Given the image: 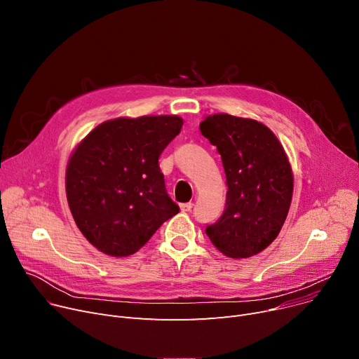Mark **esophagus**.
Wrapping results in <instances>:
<instances>
[{
	"label": "esophagus",
	"instance_id": "obj_1",
	"mask_svg": "<svg viewBox=\"0 0 359 359\" xmlns=\"http://www.w3.org/2000/svg\"><path fill=\"white\" fill-rule=\"evenodd\" d=\"M193 206H194L193 203H182L180 208H181V210H182V212H190V210L193 209Z\"/></svg>",
	"mask_w": 359,
	"mask_h": 359
}]
</instances>
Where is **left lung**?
<instances>
[{"instance_id": "obj_1", "label": "left lung", "mask_w": 359, "mask_h": 359, "mask_svg": "<svg viewBox=\"0 0 359 359\" xmlns=\"http://www.w3.org/2000/svg\"><path fill=\"white\" fill-rule=\"evenodd\" d=\"M200 131L216 146L228 185L225 210L206 233L228 257H252L285 224L294 191L291 163L276 135L255 119L215 114Z\"/></svg>"}]
</instances>
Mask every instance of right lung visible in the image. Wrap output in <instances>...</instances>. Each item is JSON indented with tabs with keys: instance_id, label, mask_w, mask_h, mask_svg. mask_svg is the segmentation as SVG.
<instances>
[{
	"instance_id": "1",
	"label": "right lung",
	"mask_w": 359,
	"mask_h": 359,
	"mask_svg": "<svg viewBox=\"0 0 359 359\" xmlns=\"http://www.w3.org/2000/svg\"><path fill=\"white\" fill-rule=\"evenodd\" d=\"M177 115L115 118L84 137L68 161L65 191L76 225L99 251L127 257L180 212L159 156L181 131Z\"/></svg>"
}]
</instances>
